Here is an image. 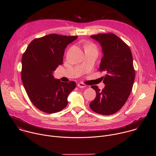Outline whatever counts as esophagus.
<instances>
[{
    "mask_svg": "<svg viewBox=\"0 0 156 156\" xmlns=\"http://www.w3.org/2000/svg\"><path fill=\"white\" fill-rule=\"evenodd\" d=\"M77 86H78V87H80V88H84V87H85L86 86V85L85 84L82 83H79L77 84Z\"/></svg>",
    "mask_w": 156,
    "mask_h": 156,
    "instance_id": "1",
    "label": "esophagus"
}]
</instances>
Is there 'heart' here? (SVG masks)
Masks as SVG:
<instances>
[{
	"label": "heart",
	"instance_id": "1",
	"mask_svg": "<svg viewBox=\"0 0 156 156\" xmlns=\"http://www.w3.org/2000/svg\"><path fill=\"white\" fill-rule=\"evenodd\" d=\"M86 47H93V48H94L93 45H92V44H89V45H87Z\"/></svg>",
	"mask_w": 156,
	"mask_h": 156
}]
</instances>
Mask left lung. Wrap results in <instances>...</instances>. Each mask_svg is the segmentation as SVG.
<instances>
[{
    "label": "left lung",
    "mask_w": 156,
    "mask_h": 156,
    "mask_svg": "<svg viewBox=\"0 0 156 156\" xmlns=\"http://www.w3.org/2000/svg\"><path fill=\"white\" fill-rule=\"evenodd\" d=\"M102 48L103 57L99 70L106 75L101 91L97 86H92L96 97L90 104L94 112L104 115L115 114L127 101L135 81V72L130 49L117 36L113 33L91 36Z\"/></svg>",
    "instance_id": "1"
}]
</instances>
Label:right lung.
<instances>
[{
	"label": "right lung",
	"mask_w": 156,
	"mask_h": 156,
	"mask_svg": "<svg viewBox=\"0 0 156 156\" xmlns=\"http://www.w3.org/2000/svg\"><path fill=\"white\" fill-rule=\"evenodd\" d=\"M77 37L52 34L34 39L22 57V82L32 103L44 112L63 110L76 87L75 81L62 82L52 74L62 64L65 49Z\"/></svg>",
	"instance_id": "right-lung-1"
}]
</instances>
